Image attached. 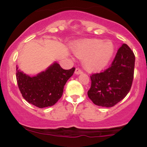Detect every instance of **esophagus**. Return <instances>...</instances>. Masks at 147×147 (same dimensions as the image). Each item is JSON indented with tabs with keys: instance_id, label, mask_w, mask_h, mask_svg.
<instances>
[{
	"instance_id": "34e87169",
	"label": "esophagus",
	"mask_w": 147,
	"mask_h": 147,
	"mask_svg": "<svg viewBox=\"0 0 147 147\" xmlns=\"http://www.w3.org/2000/svg\"><path fill=\"white\" fill-rule=\"evenodd\" d=\"M75 73L76 74V75H80V74L82 73V71L79 68H76Z\"/></svg>"
}]
</instances>
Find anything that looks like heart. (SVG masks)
<instances>
[{
  "instance_id": "obj_1",
  "label": "heart",
  "mask_w": 147,
  "mask_h": 147,
  "mask_svg": "<svg viewBox=\"0 0 147 147\" xmlns=\"http://www.w3.org/2000/svg\"><path fill=\"white\" fill-rule=\"evenodd\" d=\"M114 43L111 41L92 38L80 40L72 45V51L77 57L83 59L85 69L97 72L106 68L115 53Z\"/></svg>"
}]
</instances>
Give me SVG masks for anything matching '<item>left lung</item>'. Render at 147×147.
Here are the masks:
<instances>
[{
    "instance_id": "obj_1",
    "label": "left lung",
    "mask_w": 147,
    "mask_h": 147,
    "mask_svg": "<svg viewBox=\"0 0 147 147\" xmlns=\"http://www.w3.org/2000/svg\"><path fill=\"white\" fill-rule=\"evenodd\" d=\"M135 60L132 50L123 43L111 67L90 76L91 86L88 96L94 104L112 107L126 97L132 85Z\"/></svg>"
}]
</instances>
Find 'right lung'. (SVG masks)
<instances>
[{"label":"right lung","instance_id":"1","mask_svg":"<svg viewBox=\"0 0 147 147\" xmlns=\"http://www.w3.org/2000/svg\"><path fill=\"white\" fill-rule=\"evenodd\" d=\"M75 70V68L64 70L55 61L44 71L30 77L16 65V80L23 98L43 109L53 106L61 97L64 86Z\"/></svg>","mask_w":147,"mask_h":147}]
</instances>
